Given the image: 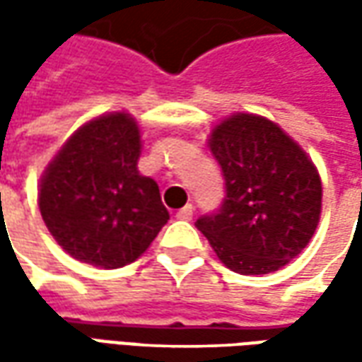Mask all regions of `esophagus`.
I'll return each mask as SVG.
<instances>
[{
	"instance_id": "34e87169",
	"label": "esophagus",
	"mask_w": 362,
	"mask_h": 362,
	"mask_svg": "<svg viewBox=\"0 0 362 362\" xmlns=\"http://www.w3.org/2000/svg\"><path fill=\"white\" fill-rule=\"evenodd\" d=\"M177 219H183V221H189L191 217H193V205L191 203H187L185 207H181L179 211H177Z\"/></svg>"
}]
</instances>
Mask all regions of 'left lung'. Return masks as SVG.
Wrapping results in <instances>:
<instances>
[{"mask_svg":"<svg viewBox=\"0 0 362 362\" xmlns=\"http://www.w3.org/2000/svg\"><path fill=\"white\" fill-rule=\"evenodd\" d=\"M226 199L195 221L219 262L243 276L284 268L313 240L322 181L306 151L274 120L235 112L209 132Z\"/></svg>","mask_w":362,"mask_h":362,"instance_id":"1","label":"left lung"}]
</instances>
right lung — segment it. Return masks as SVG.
Here are the masks:
<instances>
[{"mask_svg":"<svg viewBox=\"0 0 362 362\" xmlns=\"http://www.w3.org/2000/svg\"><path fill=\"white\" fill-rule=\"evenodd\" d=\"M141 127L106 112L72 132L44 169L40 214L66 254L115 270L145 254L167 223L159 185L139 173Z\"/></svg>","mask_w":362,"mask_h":362,"instance_id":"obj_1","label":"right lung"}]
</instances>
